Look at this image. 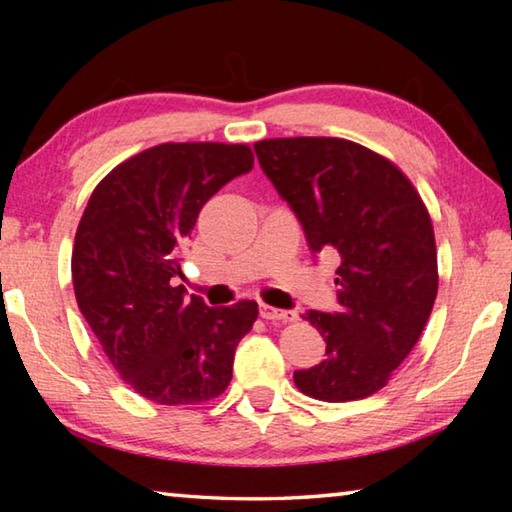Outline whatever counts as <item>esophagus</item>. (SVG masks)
I'll return each mask as SVG.
<instances>
[{
	"mask_svg": "<svg viewBox=\"0 0 512 512\" xmlns=\"http://www.w3.org/2000/svg\"><path fill=\"white\" fill-rule=\"evenodd\" d=\"M259 316L266 320H282V323H287V320H296V311L275 309L271 305H259Z\"/></svg>",
	"mask_w": 512,
	"mask_h": 512,
	"instance_id": "esophagus-1",
	"label": "esophagus"
}]
</instances>
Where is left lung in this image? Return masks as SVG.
I'll use <instances>...</instances> for the list:
<instances>
[{
  "mask_svg": "<svg viewBox=\"0 0 512 512\" xmlns=\"http://www.w3.org/2000/svg\"><path fill=\"white\" fill-rule=\"evenodd\" d=\"M255 153L311 253L341 259L339 309L302 316L325 339V359L293 381L325 402L377 393L418 343L438 293L427 207L393 162L339 137L264 140Z\"/></svg>",
  "mask_w": 512,
  "mask_h": 512,
  "instance_id": "8db88e82",
  "label": "left lung"
}]
</instances>
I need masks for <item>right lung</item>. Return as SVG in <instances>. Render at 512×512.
Wrapping results in <instances>:
<instances>
[{
  "label": "right lung",
  "mask_w": 512,
  "mask_h": 512,
  "mask_svg": "<svg viewBox=\"0 0 512 512\" xmlns=\"http://www.w3.org/2000/svg\"><path fill=\"white\" fill-rule=\"evenodd\" d=\"M246 144H160L94 189L72 253L76 302L119 377L155 404H198L232 379L257 302L207 307L178 284L198 212L253 169Z\"/></svg>",
  "instance_id": "add662e5"
}]
</instances>
